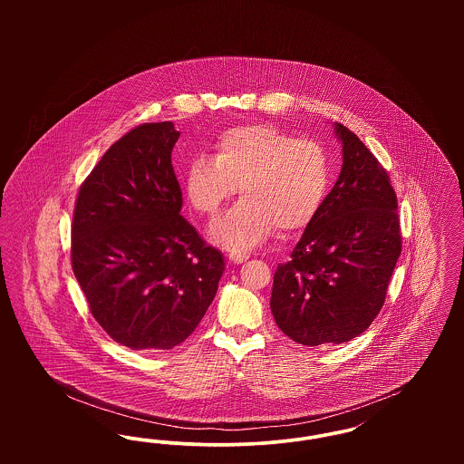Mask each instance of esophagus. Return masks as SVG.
Segmentation results:
<instances>
[{
  "mask_svg": "<svg viewBox=\"0 0 464 464\" xmlns=\"http://www.w3.org/2000/svg\"><path fill=\"white\" fill-rule=\"evenodd\" d=\"M227 257H229V261H233V263H237V265H240V263H245V261L248 259V256H246V254H243V252H238V250H231V252L227 254Z\"/></svg>",
  "mask_w": 464,
  "mask_h": 464,
  "instance_id": "34e87169",
  "label": "esophagus"
}]
</instances>
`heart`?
Masks as SVG:
<instances>
[{"label": "heart", "mask_w": 464, "mask_h": 464, "mask_svg": "<svg viewBox=\"0 0 464 464\" xmlns=\"http://www.w3.org/2000/svg\"><path fill=\"white\" fill-rule=\"evenodd\" d=\"M216 155L195 156L184 172L191 208L214 218L238 186L243 198L210 227V238L226 248L246 250L278 227L290 235L314 219L329 189L325 148L294 139L267 125L231 127L218 137Z\"/></svg>", "instance_id": "b5f03b06"}]
</instances>
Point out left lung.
I'll use <instances>...</instances> for the list:
<instances>
[{
	"instance_id": "left-lung-1",
	"label": "left lung",
	"mask_w": 464,
	"mask_h": 464,
	"mask_svg": "<svg viewBox=\"0 0 464 464\" xmlns=\"http://www.w3.org/2000/svg\"><path fill=\"white\" fill-rule=\"evenodd\" d=\"M343 169L314 219L276 267L271 313L304 346L341 344L374 322L401 252L397 195L369 148L341 123Z\"/></svg>"
}]
</instances>
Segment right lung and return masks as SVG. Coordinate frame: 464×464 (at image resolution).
I'll return each mask as SVG.
<instances>
[{"label":"right lung","mask_w":464,"mask_h":464,"mask_svg":"<svg viewBox=\"0 0 464 464\" xmlns=\"http://www.w3.org/2000/svg\"><path fill=\"white\" fill-rule=\"evenodd\" d=\"M180 133L144 123L116 140L80 188L71 265L90 313L116 343L172 350L216 297L222 254L180 216L172 167Z\"/></svg>","instance_id":"1"}]
</instances>
